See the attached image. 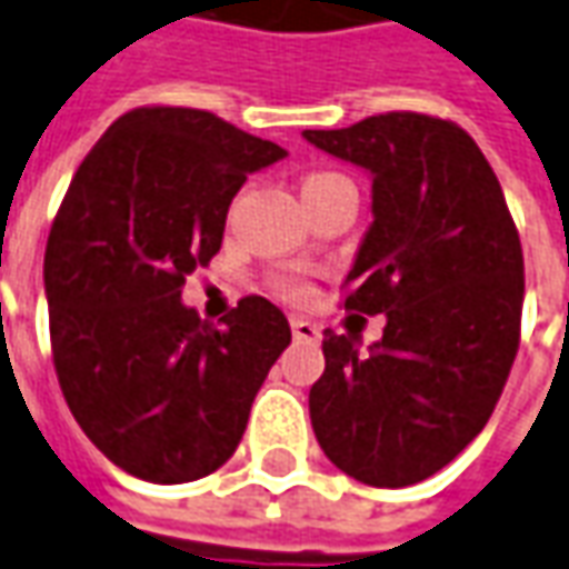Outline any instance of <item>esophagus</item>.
<instances>
[{
	"label": "esophagus",
	"instance_id": "obj_1",
	"mask_svg": "<svg viewBox=\"0 0 569 569\" xmlns=\"http://www.w3.org/2000/svg\"><path fill=\"white\" fill-rule=\"evenodd\" d=\"M289 327H292V336H296L299 342H317V339H320V327L311 323V320H305V317H292Z\"/></svg>",
	"mask_w": 569,
	"mask_h": 569
}]
</instances>
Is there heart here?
Instances as JSON below:
<instances>
[{"label": "heart", "instance_id": "1", "mask_svg": "<svg viewBox=\"0 0 569 569\" xmlns=\"http://www.w3.org/2000/svg\"><path fill=\"white\" fill-rule=\"evenodd\" d=\"M346 177L342 173H333V171H317V173H308L305 180H301V196H308V192H317V189H327L333 187V183H342ZM273 289L289 301H301L308 299V283H301L299 277H277L273 280Z\"/></svg>", "mask_w": 569, "mask_h": 569}]
</instances>
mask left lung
Returning <instances> with one entry per match:
<instances>
[{
  "label": "left lung",
  "mask_w": 569,
  "mask_h": 569,
  "mask_svg": "<svg viewBox=\"0 0 569 569\" xmlns=\"http://www.w3.org/2000/svg\"><path fill=\"white\" fill-rule=\"evenodd\" d=\"M305 139L373 173V223L342 305L386 315L370 355L323 333L311 427L358 482L415 486L477 439L508 382L523 315L520 236L496 171L455 121L386 111Z\"/></svg>",
  "instance_id": "8db88e82"
}]
</instances>
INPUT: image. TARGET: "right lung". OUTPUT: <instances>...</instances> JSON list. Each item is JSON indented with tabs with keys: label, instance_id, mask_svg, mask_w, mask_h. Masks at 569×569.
Masks as SVG:
<instances>
[{
	"label": "right lung",
	"instance_id": "right-lung-1",
	"mask_svg": "<svg viewBox=\"0 0 569 569\" xmlns=\"http://www.w3.org/2000/svg\"><path fill=\"white\" fill-rule=\"evenodd\" d=\"M211 111L121 114L73 173L42 261L58 386L130 477L192 482L230 461L289 323L261 296L214 327L180 301L220 252L246 177L283 158Z\"/></svg>",
	"mask_w": 569,
	"mask_h": 569
}]
</instances>
